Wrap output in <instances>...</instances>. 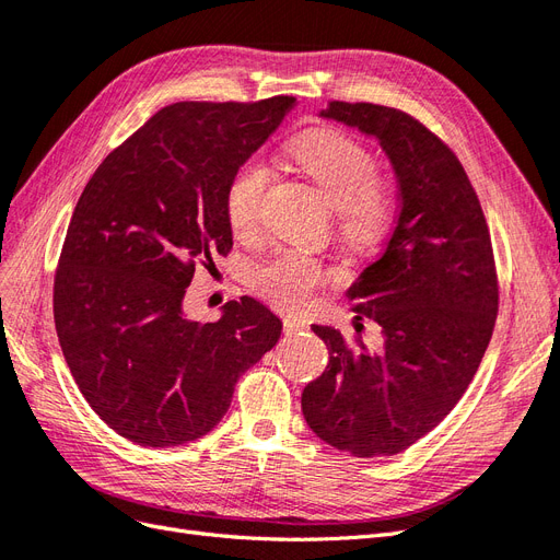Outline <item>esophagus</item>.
I'll return each instance as SVG.
<instances>
[{"label": "esophagus", "mask_w": 560, "mask_h": 560, "mask_svg": "<svg viewBox=\"0 0 560 560\" xmlns=\"http://www.w3.org/2000/svg\"><path fill=\"white\" fill-rule=\"evenodd\" d=\"M282 324H284V334H287V336H292V334H299V331L307 329L305 319H301V317H294V315H287V317L282 319Z\"/></svg>", "instance_id": "1"}]
</instances>
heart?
Returning a JSON list of instances; mask_svg holds the SVG:
<instances>
[{
	"mask_svg": "<svg viewBox=\"0 0 560 560\" xmlns=\"http://www.w3.org/2000/svg\"><path fill=\"white\" fill-rule=\"evenodd\" d=\"M289 152L326 191L329 201L342 210V224L352 236L371 238L377 234L387 203L377 189V162L369 148L347 133L317 129L299 137ZM271 176V166L259 155L247 158L231 176L226 220L238 234L255 229ZM324 282L326 268L322 261L299 247L278 249L253 271L257 292L282 307H299L311 301Z\"/></svg>",
	"mask_w": 560,
	"mask_h": 560,
	"instance_id": "1",
	"label": "heart"
}]
</instances>
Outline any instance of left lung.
<instances>
[{
	"label": "left lung",
	"instance_id": "8db88e82",
	"mask_svg": "<svg viewBox=\"0 0 560 560\" xmlns=\"http://www.w3.org/2000/svg\"><path fill=\"white\" fill-rule=\"evenodd\" d=\"M319 118L380 143L398 215L380 259L345 294L380 324L382 345L369 350L361 336L347 342L334 326L313 324L329 363L303 389L301 410L331 447L392 456L452 412L487 352L498 313L491 236L464 166L408 113L331 102Z\"/></svg>",
	"mask_w": 560,
	"mask_h": 560
}]
</instances>
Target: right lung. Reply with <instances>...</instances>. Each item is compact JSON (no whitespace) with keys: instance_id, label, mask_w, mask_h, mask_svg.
I'll return each mask as SVG.
<instances>
[{"instance_id":"obj_1","label":"right lung","mask_w":560,"mask_h":560,"mask_svg":"<svg viewBox=\"0 0 560 560\" xmlns=\"http://www.w3.org/2000/svg\"><path fill=\"white\" fill-rule=\"evenodd\" d=\"M296 106L183 102L162 108L94 171L73 208L52 313L69 371L90 408L143 447L213 431L238 377L282 334L255 299L195 322V264L231 247L226 187Z\"/></svg>"}]
</instances>
